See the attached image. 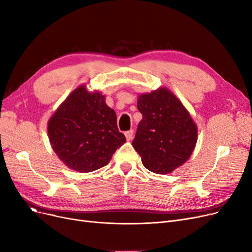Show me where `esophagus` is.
<instances>
[{"label":"esophagus","instance_id":"obj_1","mask_svg":"<svg viewBox=\"0 0 252 252\" xmlns=\"http://www.w3.org/2000/svg\"><path fill=\"white\" fill-rule=\"evenodd\" d=\"M125 135H126V140H127V141H130L131 139L134 138V130H133V129L127 130V131H126Z\"/></svg>","mask_w":252,"mask_h":252}]
</instances>
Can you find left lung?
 <instances>
[{
	"mask_svg": "<svg viewBox=\"0 0 252 252\" xmlns=\"http://www.w3.org/2000/svg\"><path fill=\"white\" fill-rule=\"evenodd\" d=\"M137 106L143 118L133 147L143 165L152 173H173L194 151L197 125L179 98L165 87L139 95Z\"/></svg>",
	"mask_w": 252,
	"mask_h": 252,
	"instance_id": "8db88e82",
	"label": "left lung"
}]
</instances>
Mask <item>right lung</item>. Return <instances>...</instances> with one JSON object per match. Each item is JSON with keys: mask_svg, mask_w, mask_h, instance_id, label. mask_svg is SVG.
<instances>
[{"mask_svg": "<svg viewBox=\"0 0 252 252\" xmlns=\"http://www.w3.org/2000/svg\"><path fill=\"white\" fill-rule=\"evenodd\" d=\"M48 136L59 159L78 173L103 167L126 143L105 96L86 85L73 90L50 117Z\"/></svg>", "mask_w": 252, "mask_h": 252, "instance_id": "right-lung-1", "label": "right lung"}]
</instances>
